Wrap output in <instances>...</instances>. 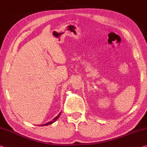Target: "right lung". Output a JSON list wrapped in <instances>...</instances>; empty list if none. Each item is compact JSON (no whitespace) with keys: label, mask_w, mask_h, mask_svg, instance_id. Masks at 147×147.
Wrapping results in <instances>:
<instances>
[{"label":"right lung","mask_w":147,"mask_h":147,"mask_svg":"<svg viewBox=\"0 0 147 147\" xmlns=\"http://www.w3.org/2000/svg\"><path fill=\"white\" fill-rule=\"evenodd\" d=\"M60 114H61V113H60V114H58V116H56V118H54L53 119V120H52L51 121H49V122H48V123H47L46 124H43V125H50V124H52V123H54V122H55V121L56 120V119H57L58 118H59V116H60Z\"/></svg>","instance_id":"add662e5"}]
</instances>
